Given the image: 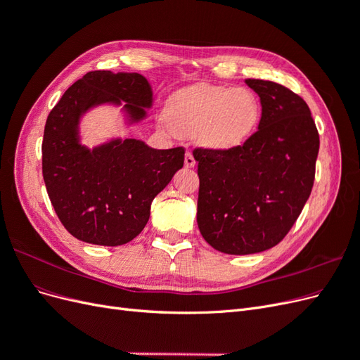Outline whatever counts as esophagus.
Returning a JSON list of instances; mask_svg holds the SVG:
<instances>
[{"mask_svg": "<svg viewBox=\"0 0 360 360\" xmlns=\"http://www.w3.org/2000/svg\"><path fill=\"white\" fill-rule=\"evenodd\" d=\"M195 158H193V155L191 153V151H186V155H184V167L186 168H193L195 167Z\"/></svg>", "mask_w": 360, "mask_h": 360, "instance_id": "1", "label": "esophagus"}]
</instances>
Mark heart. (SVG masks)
Returning <instances> with one entry per match:
<instances>
[{"label":"heart","mask_w":360,"mask_h":360,"mask_svg":"<svg viewBox=\"0 0 360 360\" xmlns=\"http://www.w3.org/2000/svg\"><path fill=\"white\" fill-rule=\"evenodd\" d=\"M261 105L246 86L195 85L177 91L160 118L171 135H193L210 151H230L242 147L255 134Z\"/></svg>","instance_id":"heart-1"}]
</instances>
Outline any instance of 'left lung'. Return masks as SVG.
Here are the masks:
<instances>
[{"label": "left lung", "instance_id": "1", "mask_svg": "<svg viewBox=\"0 0 360 360\" xmlns=\"http://www.w3.org/2000/svg\"><path fill=\"white\" fill-rule=\"evenodd\" d=\"M261 102L258 130L230 151L195 148L197 222L204 240L230 255L276 246L308 201L320 138L311 111L287 86L246 79Z\"/></svg>", "mask_w": 360, "mask_h": 360}]
</instances>
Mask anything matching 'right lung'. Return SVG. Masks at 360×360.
<instances>
[{"label":"right lung","mask_w":360,"mask_h":360,"mask_svg":"<svg viewBox=\"0 0 360 360\" xmlns=\"http://www.w3.org/2000/svg\"><path fill=\"white\" fill-rule=\"evenodd\" d=\"M101 105L123 106L126 123L135 124L147 117L153 90L139 73L84 75L48 115L41 171L53 210L73 237L120 246L144 230L151 201L183 167L184 150H156L134 138L89 148L81 144V118Z\"/></svg>","instance_id":"1"}]
</instances>
